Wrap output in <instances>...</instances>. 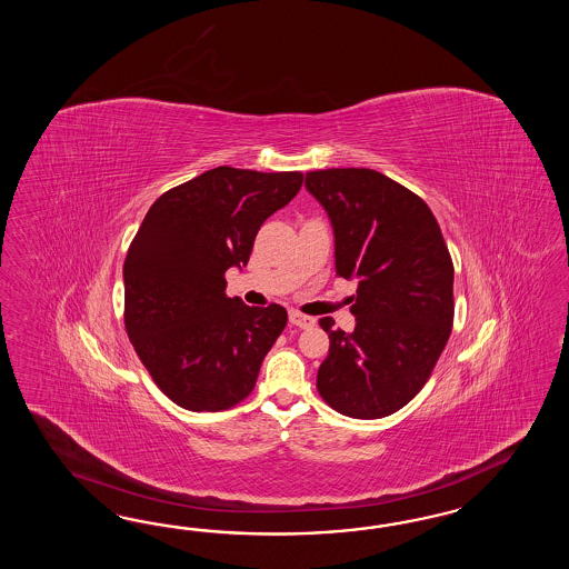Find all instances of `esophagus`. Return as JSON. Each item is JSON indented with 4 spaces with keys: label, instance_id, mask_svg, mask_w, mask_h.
Instances as JSON below:
<instances>
[{
    "label": "esophagus",
    "instance_id": "obj_1",
    "mask_svg": "<svg viewBox=\"0 0 569 569\" xmlns=\"http://www.w3.org/2000/svg\"><path fill=\"white\" fill-rule=\"evenodd\" d=\"M290 323L296 326V328L307 329L315 326V319L309 317V315H302V312H298V310H290Z\"/></svg>",
    "mask_w": 569,
    "mask_h": 569
}]
</instances>
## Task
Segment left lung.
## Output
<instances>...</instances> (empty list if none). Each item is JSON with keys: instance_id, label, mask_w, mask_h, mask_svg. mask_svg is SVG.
<instances>
[{"instance_id": "8db88e82", "label": "left lung", "mask_w": 569, "mask_h": 569, "mask_svg": "<svg viewBox=\"0 0 569 569\" xmlns=\"http://www.w3.org/2000/svg\"><path fill=\"white\" fill-rule=\"evenodd\" d=\"M307 190L328 210L336 236V276L357 277L346 333L333 319L317 390L355 419L397 413L430 379L448 342L455 298L452 259L430 207L371 169L307 172Z\"/></svg>"}]
</instances>
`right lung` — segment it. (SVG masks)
I'll use <instances>...</instances> for the list:
<instances>
[{
	"mask_svg": "<svg viewBox=\"0 0 569 569\" xmlns=\"http://www.w3.org/2000/svg\"><path fill=\"white\" fill-rule=\"evenodd\" d=\"M302 179L300 171L217 167L164 191L148 210L122 267L124 329L174 405L214 413L254 390L288 312L227 298L224 271L246 267L260 224Z\"/></svg>",
	"mask_w": 569,
	"mask_h": 569,
	"instance_id": "right-lung-1",
	"label": "right lung"
}]
</instances>
